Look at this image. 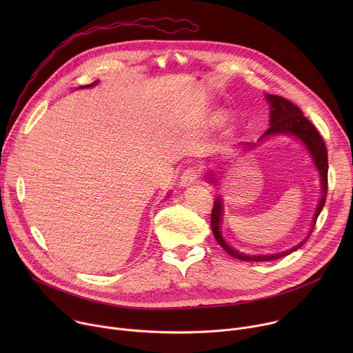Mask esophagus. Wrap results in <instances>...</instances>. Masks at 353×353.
Instances as JSON below:
<instances>
[{
	"instance_id": "1",
	"label": "esophagus",
	"mask_w": 353,
	"mask_h": 353,
	"mask_svg": "<svg viewBox=\"0 0 353 353\" xmlns=\"http://www.w3.org/2000/svg\"><path fill=\"white\" fill-rule=\"evenodd\" d=\"M198 170L195 168H188L183 172L181 177H180V185L181 187H188L192 185L196 180H198Z\"/></svg>"
}]
</instances>
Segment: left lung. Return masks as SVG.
<instances>
[{"instance_id": "8db88e82", "label": "left lung", "mask_w": 353, "mask_h": 353, "mask_svg": "<svg viewBox=\"0 0 353 353\" xmlns=\"http://www.w3.org/2000/svg\"><path fill=\"white\" fill-rule=\"evenodd\" d=\"M267 100L270 102V128L263 134V137L260 138V141H264V138L272 137V135H293L296 138H299L301 142H303L307 148V150L310 152L313 162L320 173L321 177V198L320 203L317 205L314 218H313V223H312V229L309 236L300 241L297 245L282 251V253L278 254H268V256H248L244 253H240L239 250L230 247L222 233H221V222H222V216H223V203L222 198L218 196L214 208H212V214H211V226H212V232L214 236L216 239V241L219 243V245L226 251V253L237 260L241 261H271V260H278L281 257H285L293 251H296L297 248H300L303 245V243H306V240L310 237L314 225L317 222V218L325 204V198H327V190H328V155H327V148L324 143L323 137L320 135V132L317 131V128L303 116L301 110L293 105L289 100H286L282 96H276V94H265ZM256 143H247V148H254ZM208 177L212 183H216L212 172L208 173Z\"/></svg>"}]
</instances>
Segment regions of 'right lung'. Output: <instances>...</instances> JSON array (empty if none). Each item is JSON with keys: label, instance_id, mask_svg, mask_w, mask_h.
I'll list each match as a JSON object with an SVG mask.
<instances>
[{"label": "right lung", "instance_id": "right-lung-1", "mask_svg": "<svg viewBox=\"0 0 353 353\" xmlns=\"http://www.w3.org/2000/svg\"><path fill=\"white\" fill-rule=\"evenodd\" d=\"M97 83V81L96 82H93V83H90V85H85V86H81V88H92V86H94Z\"/></svg>", "mask_w": 353, "mask_h": 353}]
</instances>
